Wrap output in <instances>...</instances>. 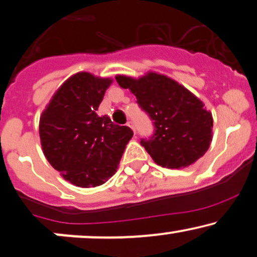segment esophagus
Wrapping results in <instances>:
<instances>
[{"mask_svg": "<svg viewBox=\"0 0 257 257\" xmlns=\"http://www.w3.org/2000/svg\"><path fill=\"white\" fill-rule=\"evenodd\" d=\"M126 125H127V126H128V127H130V128H131V130H132V131H134V134L136 135V128H135V125H134V122H132V121H128L127 123H126Z\"/></svg>", "mask_w": 257, "mask_h": 257, "instance_id": "esophagus-1", "label": "esophagus"}]
</instances>
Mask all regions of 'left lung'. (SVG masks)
<instances>
[{"label":"left lung","mask_w":257,"mask_h":257,"mask_svg":"<svg viewBox=\"0 0 257 257\" xmlns=\"http://www.w3.org/2000/svg\"><path fill=\"white\" fill-rule=\"evenodd\" d=\"M116 82L137 97L154 121L155 134L141 144L157 164L191 166L205 155L212 142L213 118L201 100L166 75L148 72L139 78L118 75Z\"/></svg>","instance_id":"8db88e82"}]
</instances>
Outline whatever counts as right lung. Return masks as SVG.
I'll list each match as a JSON object with an SVG mask.
<instances>
[{"label": "right lung", "instance_id": "1", "mask_svg": "<svg viewBox=\"0 0 257 257\" xmlns=\"http://www.w3.org/2000/svg\"><path fill=\"white\" fill-rule=\"evenodd\" d=\"M112 78L77 72L52 96L40 116L43 153L66 181L83 188L102 185L114 175L126 144L134 136L127 126L97 115Z\"/></svg>", "mask_w": 257, "mask_h": 257}]
</instances>
